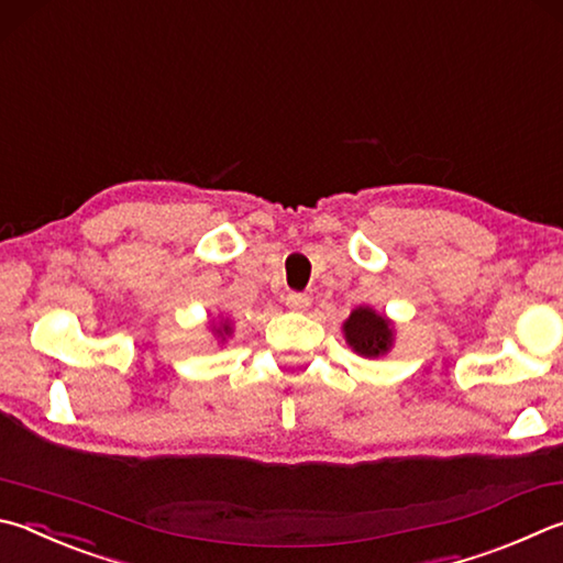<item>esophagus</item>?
<instances>
[{"instance_id":"esophagus-1","label":"esophagus","mask_w":563,"mask_h":563,"mask_svg":"<svg viewBox=\"0 0 563 563\" xmlns=\"http://www.w3.org/2000/svg\"><path fill=\"white\" fill-rule=\"evenodd\" d=\"M285 305H288L290 310H308L310 298H308V295H302V292H290L288 298H285Z\"/></svg>"}]
</instances>
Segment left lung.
<instances>
[{"instance_id": "1", "label": "left lung", "mask_w": 563, "mask_h": 563, "mask_svg": "<svg viewBox=\"0 0 563 563\" xmlns=\"http://www.w3.org/2000/svg\"><path fill=\"white\" fill-rule=\"evenodd\" d=\"M344 334L352 350L364 356H379L391 346L388 320L369 308H360L350 314V320L344 322Z\"/></svg>"}]
</instances>
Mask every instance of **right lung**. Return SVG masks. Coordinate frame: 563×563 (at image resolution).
I'll return each mask as SVG.
<instances>
[{
    "label": "right lung",
    "instance_id": "1",
    "mask_svg": "<svg viewBox=\"0 0 563 563\" xmlns=\"http://www.w3.org/2000/svg\"><path fill=\"white\" fill-rule=\"evenodd\" d=\"M219 332H221V330H219ZM223 332H229V327H227V324H223Z\"/></svg>",
    "mask_w": 563,
    "mask_h": 563
}]
</instances>
